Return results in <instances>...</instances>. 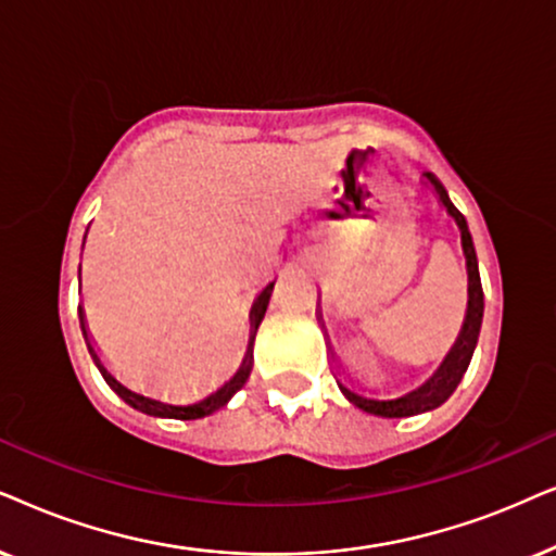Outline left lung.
I'll return each mask as SVG.
<instances>
[{"label":"left lung","mask_w":556,"mask_h":556,"mask_svg":"<svg viewBox=\"0 0 556 556\" xmlns=\"http://www.w3.org/2000/svg\"><path fill=\"white\" fill-rule=\"evenodd\" d=\"M427 182L432 185L434 192H438L440 203L445 205L450 216L455 218L457 228H460V241H463V254H465V266H468V309H465V323L460 336H457L455 345L450 348V353L445 355L438 371L429 376V381L421 383L419 389L409 391V394L399 396V399H371L364 394H355L353 389L338 383L340 391L348 402L358 406L368 414H376V417H414V414L438 409L440 404H445L453 391L457 389V383L468 371L472 351L478 345V336H480V325H483V287H480V271H478V256H476V247H472V236L468 231V220L460 211L455 208L453 201H450L445 185H442L438 177L432 173H425Z\"/></svg>","instance_id":"obj_1"}]
</instances>
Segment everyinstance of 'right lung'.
Instances as JSON below:
<instances>
[{
  "instance_id": "1",
  "label": "right lung",
  "mask_w": 556,
  "mask_h": 556,
  "mask_svg": "<svg viewBox=\"0 0 556 556\" xmlns=\"http://www.w3.org/2000/svg\"><path fill=\"white\" fill-rule=\"evenodd\" d=\"M271 287H274V282H271L269 287H266V290H264L262 294H258L256 302H254V307H251V340H249L247 358H243V364H241L239 371H236L233 379L228 381V383H224V387H220V389L216 391V394H211L208 399H203V402H198V404H188V406L165 404V402H160V399H154V396H144V394H139V391L129 389L127 383L118 381L116 376L111 374L106 366H103L101 355L96 353V348H93L91 338H88V330H86V315H84V309H80V307H78V320H80V330H84V338H86L88 353H91V358H93L96 368H99V371H101L103 381H106L109 387L114 389L116 394L124 399V402H127L129 406H135V409H139V412L152 414V417H167V419H201V417H208V414H213V412H218L220 406H226L228 402H231V396L236 394V391H239V389L243 387V383L249 381V374H251V361H254V355H251V345H254L256 328H258V323L264 320L266 305H269Z\"/></svg>"
}]
</instances>
